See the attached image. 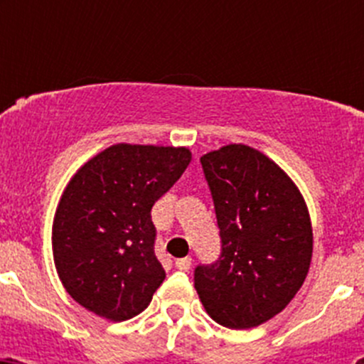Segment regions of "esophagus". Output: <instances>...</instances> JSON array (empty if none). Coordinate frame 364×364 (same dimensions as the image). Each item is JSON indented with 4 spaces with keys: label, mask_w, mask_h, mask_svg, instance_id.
Masks as SVG:
<instances>
[{
    "label": "esophagus",
    "mask_w": 364,
    "mask_h": 364,
    "mask_svg": "<svg viewBox=\"0 0 364 364\" xmlns=\"http://www.w3.org/2000/svg\"><path fill=\"white\" fill-rule=\"evenodd\" d=\"M192 266V257H183V259L176 260V267L181 271H188Z\"/></svg>",
    "instance_id": "obj_1"
}]
</instances>
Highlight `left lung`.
<instances>
[{"mask_svg":"<svg viewBox=\"0 0 364 364\" xmlns=\"http://www.w3.org/2000/svg\"><path fill=\"white\" fill-rule=\"evenodd\" d=\"M215 203L222 255L197 266L196 289L213 321L248 329L280 314L306 278L310 213L296 183L269 156L229 144L200 156Z\"/></svg>","mask_w":364,"mask_h":364,"instance_id":"left-lung-1","label":"left lung"}]
</instances>
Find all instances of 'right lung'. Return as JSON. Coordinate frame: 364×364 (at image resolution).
Masks as SVG:
<instances>
[{"mask_svg": "<svg viewBox=\"0 0 364 364\" xmlns=\"http://www.w3.org/2000/svg\"><path fill=\"white\" fill-rule=\"evenodd\" d=\"M188 148L119 142L68 181L53 222L58 277L80 306L121 322L148 308L165 280L151 208L181 178Z\"/></svg>", "mask_w": 364, "mask_h": 364, "instance_id": "add662e5", "label": "right lung"}]
</instances>
